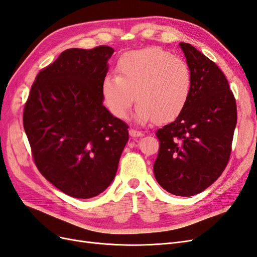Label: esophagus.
Instances as JSON below:
<instances>
[{
    "instance_id": "esophagus-1",
    "label": "esophagus",
    "mask_w": 257,
    "mask_h": 257,
    "mask_svg": "<svg viewBox=\"0 0 257 257\" xmlns=\"http://www.w3.org/2000/svg\"><path fill=\"white\" fill-rule=\"evenodd\" d=\"M128 133H130V135H131L132 137H142V136H144L143 132L134 130V128H131V130L128 131Z\"/></svg>"
}]
</instances>
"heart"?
I'll return each instance as SVG.
<instances>
[{"instance_id": "1", "label": "heart", "mask_w": 257, "mask_h": 257, "mask_svg": "<svg viewBox=\"0 0 257 257\" xmlns=\"http://www.w3.org/2000/svg\"><path fill=\"white\" fill-rule=\"evenodd\" d=\"M115 73L100 85L104 103L115 118H126L136 96L135 119L139 123H165L177 119L190 99V66L168 51L147 48L124 53Z\"/></svg>"}]
</instances>
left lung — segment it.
I'll return each mask as SVG.
<instances>
[{
	"label": "left lung",
	"instance_id": "left-lung-1",
	"mask_svg": "<svg viewBox=\"0 0 257 257\" xmlns=\"http://www.w3.org/2000/svg\"><path fill=\"white\" fill-rule=\"evenodd\" d=\"M192 72V91L178 118L158 130L153 172L177 196H193L211 185L227 166L237 123L236 99L226 77L191 44L180 43Z\"/></svg>",
	"mask_w": 257,
	"mask_h": 257
}]
</instances>
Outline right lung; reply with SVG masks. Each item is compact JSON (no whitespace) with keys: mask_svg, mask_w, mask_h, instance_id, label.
<instances>
[{"mask_svg":"<svg viewBox=\"0 0 257 257\" xmlns=\"http://www.w3.org/2000/svg\"><path fill=\"white\" fill-rule=\"evenodd\" d=\"M112 53L108 46L63 51L37 74L23 109L37 169L75 198L109 186L128 141V125L106 109L100 93Z\"/></svg>","mask_w":257,"mask_h":257,"instance_id":"add662e5","label":"right lung"}]
</instances>
